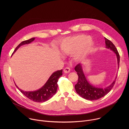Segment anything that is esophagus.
I'll list each match as a JSON object with an SVG mask.
<instances>
[{
  "mask_svg": "<svg viewBox=\"0 0 129 129\" xmlns=\"http://www.w3.org/2000/svg\"><path fill=\"white\" fill-rule=\"evenodd\" d=\"M70 71V69L69 67H66L64 69V72L65 73H69Z\"/></svg>",
  "mask_w": 129,
  "mask_h": 129,
  "instance_id": "obj_1",
  "label": "esophagus"
}]
</instances>
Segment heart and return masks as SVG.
<instances>
[{
    "label": "heart",
    "mask_w": 129,
    "mask_h": 129,
    "mask_svg": "<svg viewBox=\"0 0 129 129\" xmlns=\"http://www.w3.org/2000/svg\"><path fill=\"white\" fill-rule=\"evenodd\" d=\"M90 36L80 35L68 37L60 43V48L64 54H76L77 59H83L93 49L94 43L90 40Z\"/></svg>",
    "instance_id": "heart-1"
}]
</instances>
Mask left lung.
I'll return each mask as SVG.
<instances>
[{"label":"left lung","instance_id":"8db88e82","mask_svg":"<svg viewBox=\"0 0 129 129\" xmlns=\"http://www.w3.org/2000/svg\"><path fill=\"white\" fill-rule=\"evenodd\" d=\"M105 40L106 47L111 49L115 53L117 57L118 67L119 65L120 57L116 47L111 41H110L106 38H105ZM75 69L77 72V74L79 77L78 83L76 85H75V86L76 91L79 95L86 100L93 101L104 97L111 91L116 81V78L111 85L106 88L96 87L90 84L87 80L83 71L81 64H78L75 67Z\"/></svg>","mask_w":129,"mask_h":129}]
</instances>
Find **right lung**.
<instances>
[{"label":"right lung","instance_id":"1","mask_svg":"<svg viewBox=\"0 0 129 129\" xmlns=\"http://www.w3.org/2000/svg\"><path fill=\"white\" fill-rule=\"evenodd\" d=\"M35 39V38H32L30 39L23 41L21 42L16 47L12 54L16 52V51L19 48V47L23 45L31 43ZM62 71L63 70L61 69L53 72L45 85L39 90L35 91H24L18 88L16 84L15 85L17 88L29 100L38 103L44 102L49 100L53 96V95L56 94L58 88L57 83L59 79L62 75Z\"/></svg>","mask_w":129,"mask_h":129}]
</instances>
